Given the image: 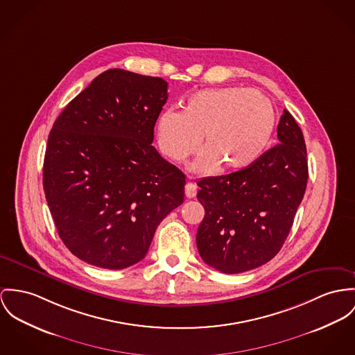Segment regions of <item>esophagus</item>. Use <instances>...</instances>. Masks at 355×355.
I'll return each instance as SVG.
<instances>
[{"label": "esophagus", "mask_w": 355, "mask_h": 355, "mask_svg": "<svg viewBox=\"0 0 355 355\" xmlns=\"http://www.w3.org/2000/svg\"><path fill=\"white\" fill-rule=\"evenodd\" d=\"M185 194H187L188 198H193V197L197 194V187H196V184L188 182V184L185 185Z\"/></svg>", "instance_id": "obj_1"}]
</instances>
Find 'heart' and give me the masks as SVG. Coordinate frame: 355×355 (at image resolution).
I'll use <instances>...</instances> for the list:
<instances>
[{"label": "heart", "mask_w": 355, "mask_h": 355, "mask_svg": "<svg viewBox=\"0 0 355 355\" xmlns=\"http://www.w3.org/2000/svg\"><path fill=\"white\" fill-rule=\"evenodd\" d=\"M275 112L272 101L245 87L204 89L193 93L184 110H166L157 121L161 151L182 162L201 146L207 151L194 164L209 173L216 164L224 170H242L257 162L273 137Z\"/></svg>", "instance_id": "obj_1"}]
</instances>
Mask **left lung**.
Masks as SVG:
<instances>
[{"instance_id": "obj_1", "label": "left lung", "mask_w": 355, "mask_h": 355, "mask_svg": "<svg viewBox=\"0 0 355 355\" xmlns=\"http://www.w3.org/2000/svg\"><path fill=\"white\" fill-rule=\"evenodd\" d=\"M279 143L239 171L197 182L205 216L196 243L202 261L221 273H243L277 255L289 235L308 181L305 141L284 110Z\"/></svg>"}]
</instances>
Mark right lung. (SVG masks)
Instances as JSON below:
<instances>
[{
  "label": "right lung",
  "mask_w": 355,
  "mask_h": 355,
  "mask_svg": "<svg viewBox=\"0 0 355 355\" xmlns=\"http://www.w3.org/2000/svg\"><path fill=\"white\" fill-rule=\"evenodd\" d=\"M167 82L110 69L55 120L43 187L64 245L119 270L141 261L155 230L184 202L185 174L151 144Z\"/></svg>",
  "instance_id": "obj_1"
}]
</instances>
